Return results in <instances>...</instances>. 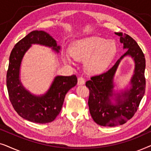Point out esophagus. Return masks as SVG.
Masks as SVG:
<instances>
[{
    "instance_id": "obj_1",
    "label": "esophagus",
    "mask_w": 151,
    "mask_h": 151,
    "mask_svg": "<svg viewBox=\"0 0 151 151\" xmlns=\"http://www.w3.org/2000/svg\"><path fill=\"white\" fill-rule=\"evenodd\" d=\"M85 83V80H84L83 77H79L78 78V84L79 85H81V84H84Z\"/></svg>"
}]
</instances>
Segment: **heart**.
Wrapping results in <instances>:
<instances>
[{"label":"heart","mask_w":151,"mask_h":151,"mask_svg":"<svg viewBox=\"0 0 151 151\" xmlns=\"http://www.w3.org/2000/svg\"><path fill=\"white\" fill-rule=\"evenodd\" d=\"M116 45L113 40L92 36L74 41L69 48L74 58L84 62L85 69L90 73H98L108 67L116 53ZM67 60L70 61L69 58Z\"/></svg>","instance_id":"obj_1"}]
</instances>
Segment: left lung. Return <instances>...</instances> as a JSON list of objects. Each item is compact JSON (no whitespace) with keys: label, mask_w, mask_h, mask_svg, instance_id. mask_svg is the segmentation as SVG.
I'll use <instances>...</instances> for the list:
<instances>
[{"label":"left lung","mask_w":151,"mask_h":151,"mask_svg":"<svg viewBox=\"0 0 151 151\" xmlns=\"http://www.w3.org/2000/svg\"><path fill=\"white\" fill-rule=\"evenodd\" d=\"M115 34L120 37V42L127 51L111 69L91 77L85 84L89 90L88 104L91 115L95 122L103 127L124 124L132 118L137 111L146 89V60L144 53L136 41L128 34L122 32ZM127 55H131L136 64L135 73L132 79V87L117 97V104L114 105L110 99L112 96L113 77L121 60Z\"/></svg>","instance_id":"left-lung-1"}]
</instances>
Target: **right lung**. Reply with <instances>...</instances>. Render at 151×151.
Listing matches in <instances>:
<instances>
[{
    "mask_svg": "<svg viewBox=\"0 0 151 151\" xmlns=\"http://www.w3.org/2000/svg\"><path fill=\"white\" fill-rule=\"evenodd\" d=\"M32 44L52 47L59 52L56 41L43 31H33L16 43L9 56L7 72V87L9 100L14 109L22 118L32 122H51L60 112L65 97L70 88L77 84L76 75L57 76L44 96H32L24 88L19 80L22 57Z\"/></svg>",
    "mask_w": 151,
    "mask_h": 151,
    "instance_id": "obj_1",
    "label": "right lung"
}]
</instances>
